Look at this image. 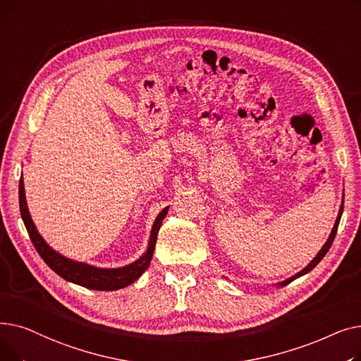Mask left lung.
I'll list each match as a JSON object with an SVG mask.
<instances>
[{
	"label": "left lung",
	"instance_id": "1",
	"mask_svg": "<svg viewBox=\"0 0 361 361\" xmlns=\"http://www.w3.org/2000/svg\"><path fill=\"white\" fill-rule=\"evenodd\" d=\"M343 211H344V204H341V209H339V214H338V218H336V221H335V225H334V228H332V233H331V235H329V238H328V241L325 243V245L324 247H322V250L317 253V256L309 263V267L307 268H305L302 269L301 272H298L297 275H294V276H291L290 279H287V281H283V282H281L279 286H287V283H290L291 281H294L295 278H298V276H301V275H305V274H307V272H310L316 264L325 257V255L329 252V249H331V245H332V243H334V240H335V235H336V231H338V225H339V221H341V215H343Z\"/></svg>",
	"mask_w": 361,
	"mask_h": 361
}]
</instances>
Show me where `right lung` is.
Masks as SVG:
<instances>
[{"instance_id":"obj_1","label":"right lung","mask_w":361,"mask_h":361,"mask_svg":"<svg viewBox=\"0 0 361 361\" xmlns=\"http://www.w3.org/2000/svg\"><path fill=\"white\" fill-rule=\"evenodd\" d=\"M18 203H20V214H22V219L25 222L26 230L29 233V237L35 245L36 252L39 253V256L44 259V262L48 264V267L55 274H59L61 278L70 282L78 283V286H82L85 288L99 290V291H112V290L124 288L130 286V283L135 282L147 269L152 256H154L158 231L168 212V207H165V209L158 215L154 226H152L147 252L139 260L128 264V267L118 268V269H99V268H93L86 263L73 262L59 255L44 241L39 233L36 231L35 224L29 215L22 178H20V183H18Z\"/></svg>"}]
</instances>
